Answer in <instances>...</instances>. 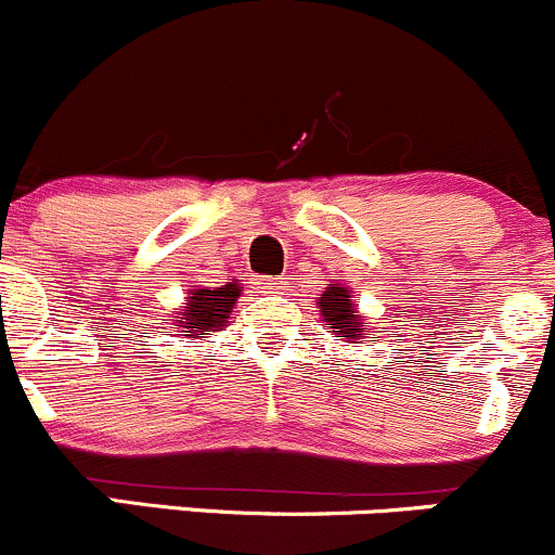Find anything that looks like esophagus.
I'll list each match as a JSON object with an SVG mask.
<instances>
[{
	"label": "esophagus",
	"instance_id": "1",
	"mask_svg": "<svg viewBox=\"0 0 555 555\" xmlns=\"http://www.w3.org/2000/svg\"><path fill=\"white\" fill-rule=\"evenodd\" d=\"M255 284H258V289H260V293H282V289H284V284H287V282H284V279L260 276L258 282H255Z\"/></svg>",
	"mask_w": 555,
	"mask_h": 555
}]
</instances>
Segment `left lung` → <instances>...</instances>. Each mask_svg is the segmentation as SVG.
Listing matches in <instances>:
<instances>
[{"instance_id":"8db88e82","label":"left lung","mask_w":555,"mask_h":555,"mask_svg":"<svg viewBox=\"0 0 555 555\" xmlns=\"http://www.w3.org/2000/svg\"><path fill=\"white\" fill-rule=\"evenodd\" d=\"M319 308H322V322H326L335 332V337L353 343L366 335V322L359 311H356L351 300V289L340 287V284H330L324 295L319 297Z\"/></svg>"}]
</instances>
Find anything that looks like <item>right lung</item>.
Returning a JSON list of instances; mask_svg holds the SVG:
<instances>
[{
	"label": "right lung",
	"mask_w": 555,
	"mask_h": 555,
	"mask_svg": "<svg viewBox=\"0 0 555 555\" xmlns=\"http://www.w3.org/2000/svg\"><path fill=\"white\" fill-rule=\"evenodd\" d=\"M242 295L236 279L223 287H196L178 308V317L172 319L175 330L189 332V337H204L209 332H218L229 326L233 302Z\"/></svg>",
	"instance_id": "add662e5"
}]
</instances>
